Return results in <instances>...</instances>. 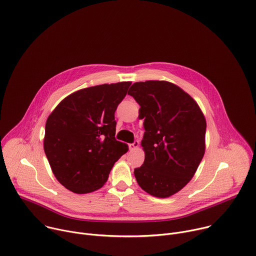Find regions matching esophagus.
Returning a JSON list of instances; mask_svg holds the SVG:
<instances>
[{
  "label": "esophagus",
  "mask_w": 256,
  "mask_h": 256,
  "mask_svg": "<svg viewBox=\"0 0 256 256\" xmlns=\"http://www.w3.org/2000/svg\"><path fill=\"white\" fill-rule=\"evenodd\" d=\"M138 146H140V142L136 140L132 144H128V148H130V150H134V149H136L138 147Z\"/></svg>",
  "instance_id": "34e87169"
}]
</instances>
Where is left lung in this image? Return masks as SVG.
I'll use <instances>...</instances> for the list:
<instances>
[{
  "instance_id": "obj_1",
  "label": "left lung",
  "mask_w": 256,
  "mask_h": 256,
  "mask_svg": "<svg viewBox=\"0 0 256 256\" xmlns=\"http://www.w3.org/2000/svg\"><path fill=\"white\" fill-rule=\"evenodd\" d=\"M140 106L144 161L134 169L138 184L149 194L165 198L194 177L206 150V118L198 103L166 81L134 83L128 93Z\"/></svg>"
}]
</instances>
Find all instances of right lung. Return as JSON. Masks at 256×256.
Masks as SVG:
<instances>
[{
	"mask_svg": "<svg viewBox=\"0 0 256 256\" xmlns=\"http://www.w3.org/2000/svg\"><path fill=\"white\" fill-rule=\"evenodd\" d=\"M130 84L81 89L50 114L44 148L56 178L68 190L84 194L99 190L128 152V144L116 140L114 112Z\"/></svg>",
	"mask_w": 256,
	"mask_h": 256,
	"instance_id": "1",
	"label": "right lung"
}]
</instances>
